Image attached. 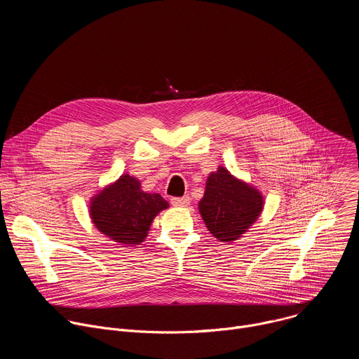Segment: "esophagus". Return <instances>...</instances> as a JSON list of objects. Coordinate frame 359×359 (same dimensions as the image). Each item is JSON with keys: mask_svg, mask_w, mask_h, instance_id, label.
<instances>
[{"mask_svg": "<svg viewBox=\"0 0 359 359\" xmlns=\"http://www.w3.org/2000/svg\"><path fill=\"white\" fill-rule=\"evenodd\" d=\"M170 203L173 206H179V208H186L190 204V197L189 196H183V197H173L170 200Z\"/></svg>", "mask_w": 359, "mask_h": 359, "instance_id": "34e87169", "label": "esophagus"}]
</instances>
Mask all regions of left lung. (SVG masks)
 Segmentation results:
<instances>
[{
    "label": "left lung",
    "mask_w": 359,
    "mask_h": 359,
    "mask_svg": "<svg viewBox=\"0 0 359 359\" xmlns=\"http://www.w3.org/2000/svg\"><path fill=\"white\" fill-rule=\"evenodd\" d=\"M263 206L264 198L257 189L236 179L220 166L208 177L198 212L217 240L231 243L259 219Z\"/></svg>",
    "instance_id": "8db88e82"
}]
</instances>
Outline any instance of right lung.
<instances>
[{
	"mask_svg": "<svg viewBox=\"0 0 359 359\" xmlns=\"http://www.w3.org/2000/svg\"><path fill=\"white\" fill-rule=\"evenodd\" d=\"M168 208L169 203L159 193H146L136 177L122 175L92 197L89 213L102 234L132 245L146 238L153 219Z\"/></svg>",
	"mask_w": 359,
	"mask_h": 359,
	"instance_id": "obj_1",
	"label": "right lung"
}]
</instances>
